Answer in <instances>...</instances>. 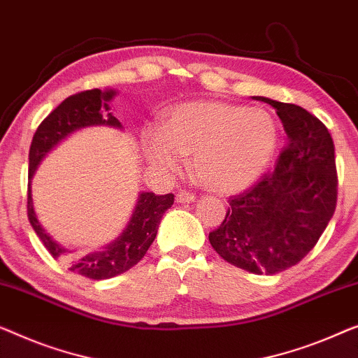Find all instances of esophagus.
<instances>
[{
  "label": "esophagus",
  "mask_w": 358,
  "mask_h": 358,
  "mask_svg": "<svg viewBox=\"0 0 358 358\" xmlns=\"http://www.w3.org/2000/svg\"><path fill=\"white\" fill-rule=\"evenodd\" d=\"M176 201L178 203H192V201H195V195L189 194V192H178L176 194Z\"/></svg>",
  "instance_id": "obj_1"
}]
</instances>
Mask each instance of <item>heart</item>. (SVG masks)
<instances>
[{
	"label": "heart",
	"instance_id": "b5f03b06",
	"mask_svg": "<svg viewBox=\"0 0 358 358\" xmlns=\"http://www.w3.org/2000/svg\"><path fill=\"white\" fill-rule=\"evenodd\" d=\"M141 147L159 173H178L180 157H192L203 187L236 194L265 173L278 147V126L258 108L190 101L173 108L158 131L143 132Z\"/></svg>",
	"mask_w": 358,
	"mask_h": 358
}]
</instances>
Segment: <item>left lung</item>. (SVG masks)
<instances>
[{
    "label": "left lung",
    "mask_w": 358,
    "mask_h": 358,
    "mask_svg": "<svg viewBox=\"0 0 358 358\" xmlns=\"http://www.w3.org/2000/svg\"><path fill=\"white\" fill-rule=\"evenodd\" d=\"M276 110L287 136L269 176L229 200L208 239L222 260L253 274H276L302 260L336 210L334 143L318 117L291 103L252 96Z\"/></svg>",
    "instance_id": "obj_1"
}]
</instances>
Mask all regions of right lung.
Listing matches in <instances>:
<instances>
[{"instance_id":"right-lung-1","label":"right lung","mask_w":358,"mask_h":358,"mask_svg":"<svg viewBox=\"0 0 358 358\" xmlns=\"http://www.w3.org/2000/svg\"><path fill=\"white\" fill-rule=\"evenodd\" d=\"M116 90L93 89L76 93L45 117L32 138L29 152V190H27V215L34 231L55 258H66L69 269L80 276L101 281L126 273L142 260L145 253L157 237L158 226L164 211L174 203V195H155L153 192H141L137 203L129 217L126 227L115 241L106 243L100 250L90 253H76L61 245L51 237L35 213L32 199V178L35 171L51 150L66 141L72 134L85 127L108 126L122 129L121 122L110 113V103Z\"/></svg>"}]
</instances>
